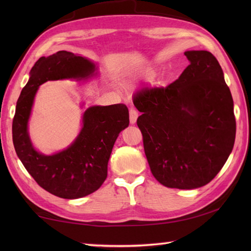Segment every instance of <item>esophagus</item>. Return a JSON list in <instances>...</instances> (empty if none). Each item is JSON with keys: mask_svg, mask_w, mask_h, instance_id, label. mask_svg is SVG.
Instances as JSON below:
<instances>
[{"mask_svg": "<svg viewBox=\"0 0 251 251\" xmlns=\"http://www.w3.org/2000/svg\"><path fill=\"white\" fill-rule=\"evenodd\" d=\"M139 114H138V111L135 109H130L129 110V121H130V124H136L137 119Z\"/></svg>", "mask_w": 251, "mask_h": 251, "instance_id": "obj_1", "label": "esophagus"}]
</instances>
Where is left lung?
I'll use <instances>...</instances> for the list:
<instances>
[{
    "label": "left lung",
    "mask_w": 251,
    "mask_h": 251,
    "mask_svg": "<svg viewBox=\"0 0 251 251\" xmlns=\"http://www.w3.org/2000/svg\"><path fill=\"white\" fill-rule=\"evenodd\" d=\"M190 65L166 87L134 96L137 125L152 175L181 190L209 183L230 155L236 134L234 103L211 52L189 50Z\"/></svg>",
    "instance_id": "left-lung-1"
}]
</instances>
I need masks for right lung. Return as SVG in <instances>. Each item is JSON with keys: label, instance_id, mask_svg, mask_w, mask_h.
I'll list each match as a JSON object with an SVG mask.
<instances>
[{"label": "right lung", "instance_id": "obj_1", "mask_svg": "<svg viewBox=\"0 0 251 251\" xmlns=\"http://www.w3.org/2000/svg\"><path fill=\"white\" fill-rule=\"evenodd\" d=\"M95 63L67 50L41 57L30 71L21 90L13 120L16 153L36 183L61 199L75 200L92 194L108 176V162L120 132L129 125V113L123 103L90 106L83 115V127L72 145L59 153L44 155L33 148L28 121L40 85L63 78H88Z\"/></svg>", "mask_w": 251, "mask_h": 251}]
</instances>
